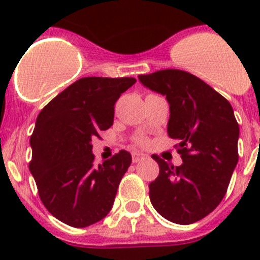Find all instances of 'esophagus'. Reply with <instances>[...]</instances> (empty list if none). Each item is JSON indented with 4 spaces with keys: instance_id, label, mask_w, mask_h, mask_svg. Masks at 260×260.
Here are the masks:
<instances>
[{
    "instance_id": "1",
    "label": "esophagus",
    "mask_w": 260,
    "mask_h": 260,
    "mask_svg": "<svg viewBox=\"0 0 260 260\" xmlns=\"http://www.w3.org/2000/svg\"><path fill=\"white\" fill-rule=\"evenodd\" d=\"M146 156L143 153H133L132 154V161L133 164H137V162L142 161V159H145Z\"/></svg>"
}]
</instances>
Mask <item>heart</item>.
Segmentation results:
<instances>
[{"label":"heart","instance_id":"1","mask_svg":"<svg viewBox=\"0 0 260 260\" xmlns=\"http://www.w3.org/2000/svg\"><path fill=\"white\" fill-rule=\"evenodd\" d=\"M146 138H143V137H140V138H137V140H136V143H137V145H140V146H145L146 145Z\"/></svg>","mask_w":260,"mask_h":260}]
</instances>
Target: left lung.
<instances>
[{
  "label": "left lung",
  "mask_w": 260,
  "mask_h": 260,
  "mask_svg": "<svg viewBox=\"0 0 260 260\" xmlns=\"http://www.w3.org/2000/svg\"><path fill=\"white\" fill-rule=\"evenodd\" d=\"M143 85L166 95L167 133L179 140L182 165L153 154L159 174L149 199L159 215L176 224L199 221L221 203L238 164L239 124L233 107L200 78L179 69L138 75Z\"/></svg>",
  "instance_id": "8db88e82"
}]
</instances>
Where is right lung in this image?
I'll return each mask as SVG.
<instances>
[{"mask_svg":"<svg viewBox=\"0 0 260 260\" xmlns=\"http://www.w3.org/2000/svg\"><path fill=\"white\" fill-rule=\"evenodd\" d=\"M135 78H81L36 119L28 169L44 206L64 224L85 228L107 216L132 157L119 151L95 165L91 141L113 124L114 104Z\"/></svg>","mask_w":260,"mask_h":260,"instance_id":"add662e5","label":"right lung"}]
</instances>
